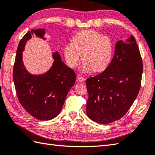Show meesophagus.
<instances>
[{
    "label": "esophagus",
    "mask_w": 155,
    "mask_h": 155,
    "mask_svg": "<svg viewBox=\"0 0 155 155\" xmlns=\"http://www.w3.org/2000/svg\"><path fill=\"white\" fill-rule=\"evenodd\" d=\"M78 82H83L84 81V78L82 76H80V75H78Z\"/></svg>",
    "instance_id": "obj_1"
}]
</instances>
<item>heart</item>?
<instances>
[{
  "instance_id": "1",
  "label": "heart",
  "mask_w": 155,
  "mask_h": 155,
  "mask_svg": "<svg viewBox=\"0 0 155 155\" xmlns=\"http://www.w3.org/2000/svg\"><path fill=\"white\" fill-rule=\"evenodd\" d=\"M113 52L110 38L92 30L78 32L72 38L71 42L63 46L64 59L70 68L78 65L81 54L83 72L103 71L111 61Z\"/></svg>"
}]
</instances>
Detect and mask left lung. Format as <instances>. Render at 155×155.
I'll use <instances>...</instances> for the list:
<instances>
[{"mask_svg": "<svg viewBox=\"0 0 155 155\" xmlns=\"http://www.w3.org/2000/svg\"><path fill=\"white\" fill-rule=\"evenodd\" d=\"M142 71V57L134 37L118 41L109 65L86 81L87 115L102 124L123 117L138 94Z\"/></svg>", "mask_w": 155, "mask_h": 155, "instance_id": "1", "label": "left lung"}]
</instances>
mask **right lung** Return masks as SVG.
Masks as SVG:
<instances>
[{"instance_id": "obj_1", "label": "right lung", "mask_w": 155, "mask_h": 155, "mask_svg": "<svg viewBox=\"0 0 155 155\" xmlns=\"http://www.w3.org/2000/svg\"><path fill=\"white\" fill-rule=\"evenodd\" d=\"M45 29L28 31L20 40L13 67V78L20 104L39 120H51L59 115L67 94L75 82V74L61 61L59 52L52 54L54 62L45 74L32 75L25 69L22 52L32 36L45 40Z\"/></svg>"}]
</instances>
